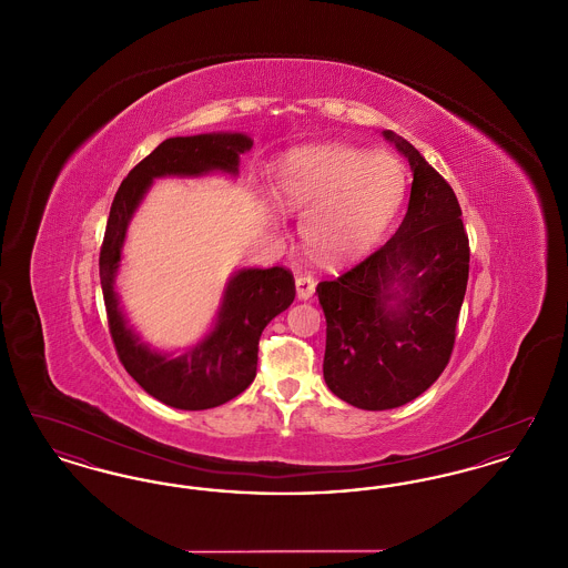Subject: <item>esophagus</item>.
I'll return each mask as SVG.
<instances>
[{"instance_id": "esophagus-1", "label": "esophagus", "mask_w": 568, "mask_h": 568, "mask_svg": "<svg viewBox=\"0 0 568 568\" xmlns=\"http://www.w3.org/2000/svg\"><path fill=\"white\" fill-rule=\"evenodd\" d=\"M296 292L300 300H308L315 294V278L311 274H297Z\"/></svg>"}]
</instances>
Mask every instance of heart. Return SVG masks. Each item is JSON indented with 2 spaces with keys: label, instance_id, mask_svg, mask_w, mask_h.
Listing matches in <instances>:
<instances>
[{
  "label": "heart",
  "instance_id": "heart-1",
  "mask_svg": "<svg viewBox=\"0 0 568 568\" xmlns=\"http://www.w3.org/2000/svg\"><path fill=\"white\" fill-rule=\"evenodd\" d=\"M272 193L283 209L304 211V243L322 257L343 260L371 248L398 215L406 195L405 165L385 151L302 146L276 163Z\"/></svg>",
  "mask_w": 568,
  "mask_h": 568
}]
</instances>
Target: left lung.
<instances>
[{
  "instance_id": "left-lung-1",
  "label": "left lung",
  "mask_w": 568,
  "mask_h": 568,
  "mask_svg": "<svg viewBox=\"0 0 568 568\" xmlns=\"http://www.w3.org/2000/svg\"><path fill=\"white\" fill-rule=\"evenodd\" d=\"M383 134L413 170L405 219L375 253L317 285L327 324L325 383L366 410L406 405L440 377L454 352L470 262L452 185L410 142ZM394 284L404 287L403 297L390 292Z\"/></svg>"
}]
</instances>
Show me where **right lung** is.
I'll return each mask as SVG.
<instances>
[{"mask_svg": "<svg viewBox=\"0 0 568 568\" xmlns=\"http://www.w3.org/2000/svg\"><path fill=\"white\" fill-rule=\"evenodd\" d=\"M244 134H200L168 138L130 170L110 206L100 248V281L110 336L116 355L135 383L160 403L183 410L223 405L253 383L260 336L296 297L294 274L283 268L241 271L227 285L213 332L181 357L151 352L125 325L114 294V272L128 223L142 195L158 176H197L211 170L239 172V158L251 149Z\"/></svg>", "mask_w": 568, "mask_h": 568, "instance_id": "add662e5", "label": "right lung"}]
</instances>
